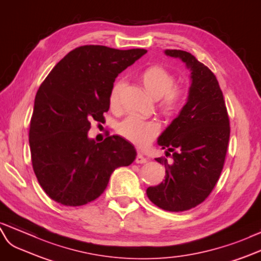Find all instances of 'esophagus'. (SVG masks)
Wrapping results in <instances>:
<instances>
[{
	"mask_svg": "<svg viewBox=\"0 0 261 261\" xmlns=\"http://www.w3.org/2000/svg\"><path fill=\"white\" fill-rule=\"evenodd\" d=\"M146 161H148V159H146L143 154H141V153H138V155L136 158V162L137 163L143 164V163H146Z\"/></svg>",
	"mask_w": 261,
	"mask_h": 261,
	"instance_id": "34e87169",
	"label": "esophagus"
}]
</instances>
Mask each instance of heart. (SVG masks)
<instances>
[{
    "mask_svg": "<svg viewBox=\"0 0 261 261\" xmlns=\"http://www.w3.org/2000/svg\"><path fill=\"white\" fill-rule=\"evenodd\" d=\"M141 84L145 91L153 99H161V107L165 113L173 115L183 103L184 90L181 88H173L175 78L170 71L161 66H151L142 73ZM123 83L119 80L112 86L109 103L111 108H116L120 101ZM117 131L120 136L128 140L129 142L136 144L140 148L149 145L160 132V124L154 120H144L137 116H129L119 123Z\"/></svg>",
    "mask_w": 261,
    "mask_h": 261,
    "instance_id": "1",
    "label": "heart"
}]
</instances>
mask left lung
<instances>
[{
    "instance_id": "obj_1",
    "label": "left lung",
    "mask_w": 261,
    "mask_h": 261,
    "mask_svg": "<svg viewBox=\"0 0 261 261\" xmlns=\"http://www.w3.org/2000/svg\"><path fill=\"white\" fill-rule=\"evenodd\" d=\"M191 71L186 103L158 139L172 161L155 159L165 166L164 182L146 189L153 204L169 212L193 208L211 194L222 173L229 141V119L215 75L188 51L165 49ZM170 154V153H169Z\"/></svg>"
}]
</instances>
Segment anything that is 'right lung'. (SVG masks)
<instances>
[{
    "mask_svg": "<svg viewBox=\"0 0 261 261\" xmlns=\"http://www.w3.org/2000/svg\"><path fill=\"white\" fill-rule=\"evenodd\" d=\"M146 49L80 46L51 69L36 93L30 148L37 181L51 199L82 206L102 194L112 172L128 166L137 151L119 136L96 143L90 121L101 122L120 72Z\"/></svg>",
    "mask_w": 261,
    "mask_h": 261,
    "instance_id": "add662e5",
    "label": "right lung"
}]
</instances>
